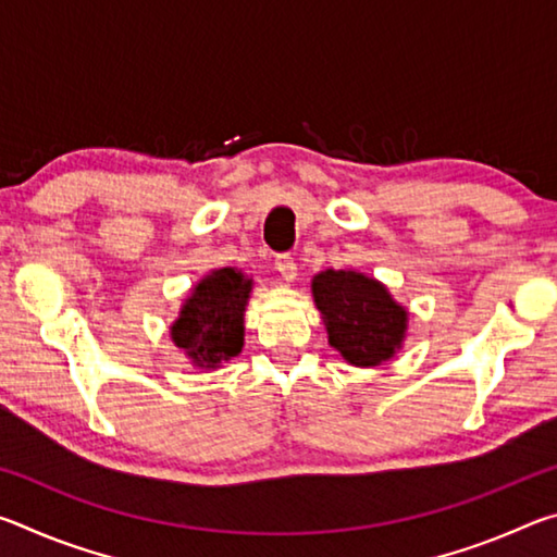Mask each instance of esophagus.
<instances>
[{"instance_id":"esophagus-1","label":"esophagus","mask_w":557,"mask_h":557,"mask_svg":"<svg viewBox=\"0 0 557 557\" xmlns=\"http://www.w3.org/2000/svg\"><path fill=\"white\" fill-rule=\"evenodd\" d=\"M275 268H277V272L282 275V280L292 282V280L297 277V262H295V258L289 256V252H280V256L275 258Z\"/></svg>"}]
</instances>
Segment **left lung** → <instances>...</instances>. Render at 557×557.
Segmentation results:
<instances>
[{"mask_svg":"<svg viewBox=\"0 0 557 557\" xmlns=\"http://www.w3.org/2000/svg\"><path fill=\"white\" fill-rule=\"evenodd\" d=\"M312 295L329 344L351 366H381L403 346L408 309L379 280L356 270H324L312 280Z\"/></svg>","mask_w":557,"mask_h":557,"instance_id":"left-lung-1","label":"left lung"}]
</instances>
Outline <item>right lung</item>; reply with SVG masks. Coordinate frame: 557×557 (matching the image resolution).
Segmentation results:
<instances>
[{
  "label": "right lung",
  "mask_w": 557,
  "mask_h": 557,
  "mask_svg": "<svg viewBox=\"0 0 557 557\" xmlns=\"http://www.w3.org/2000/svg\"><path fill=\"white\" fill-rule=\"evenodd\" d=\"M252 280L238 268H219L199 280L184 299L176 322L169 326L172 342L199 369H219L238 356L245 336V305Z\"/></svg>",
  "instance_id": "1"
}]
</instances>
